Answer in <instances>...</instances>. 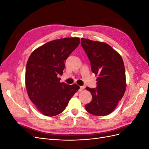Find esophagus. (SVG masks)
Segmentation results:
<instances>
[{
    "instance_id": "esophagus-1",
    "label": "esophagus",
    "mask_w": 149,
    "mask_h": 149,
    "mask_svg": "<svg viewBox=\"0 0 149 149\" xmlns=\"http://www.w3.org/2000/svg\"><path fill=\"white\" fill-rule=\"evenodd\" d=\"M84 89V86H80V89H79V91H83V90Z\"/></svg>"
}]
</instances>
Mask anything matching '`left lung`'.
Instances as JSON below:
<instances>
[{
  "instance_id": "obj_1",
  "label": "left lung",
  "mask_w": 149,
  "mask_h": 149,
  "mask_svg": "<svg viewBox=\"0 0 149 149\" xmlns=\"http://www.w3.org/2000/svg\"><path fill=\"white\" fill-rule=\"evenodd\" d=\"M81 44L97 76L96 88H86L92 101L85 105L89 113L97 116L109 114L118 106L126 89L125 68L120 54L109 45L81 38Z\"/></svg>"
}]
</instances>
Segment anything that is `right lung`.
Wrapping results in <instances>:
<instances>
[{"label": "right lung", "mask_w": 149, "mask_h": 149, "mask_svg": "<svg viewBox=\"0 0 149 149\" xmlns=\"http://www.w3.org/2000/svg\"><path fill=\"white\" fill-rule=\"evenodd\" d=\"M80 43L78 37L48 42L31 53L26 63L25 86L28 96L45 116H55L65 110L78 91L77 84L60 83L64 62Z\"/></svg>", "instance_id": "obj_1"}]
</instances>
